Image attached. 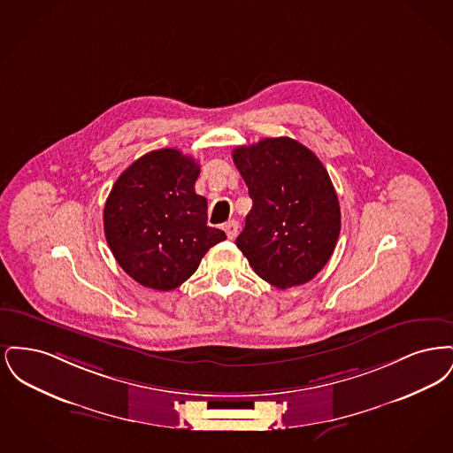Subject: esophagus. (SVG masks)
I'll list each match as a JSON object with an SVG mask.
<instances>
[{
    "label": "esophagus",
    "mask_w": 453,
    "mask_h": 453,
    "mask_svg": "<svg viewBox=\"0 0 453 453\" xmlns=\"http://www.w3.org/2000/svg\"><path fill=\"white\" fill-rule=\"evenodd\" d=\"M224 231H226V234H227L229 239H234L237 236V233H239V224H237L236 220H229V222L224 224Z\"/></svg>",
    "instance_id": "obj_1"
}]
</instances>
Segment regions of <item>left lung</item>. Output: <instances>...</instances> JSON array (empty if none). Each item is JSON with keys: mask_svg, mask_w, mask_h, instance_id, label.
<instances>
[{"mask_svg": "<svg viewBox=\"0 0 453 453\" xmlns=\"http://www.w3.org/2000/svg\"><path fill=\"white\" fill-rule=\"evenodd\" d=\"M233 159L253 200L237 248L279 288L314 279L342 229L340 202L319 157L290 137H268L239 146Z\"/></svg>", "mask_w": 453, "mask_h": 453, "instance_id": "1", "label": "left lung"}]
</instances>
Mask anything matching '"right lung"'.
Here are the masks:
<instances>
[{
    "label": "right lung",
    "mask_w": 453,
    "mask_h": 453,
    "mask_svg": "<svg viewBox=\"0 0 453 453\" xmlns=\"http://www.w3.org/2000/svg\"><path fill=\"white\" fill-rule=\"evenodd\" d=\"M200 166L178 150H157L134 161L108 195V246L134 280L173 290L188 280L203 255L224 241L207 226V200L195 194Z\"/></svg>",
    "instance_id": "1"
}]
</instances>
